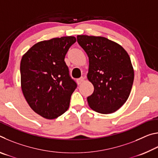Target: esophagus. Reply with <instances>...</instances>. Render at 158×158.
<instances>
[{"mask_svg":"<svg viewBox=\"0 0 158 158\" xmlns=\"http://www.w3.org/2000/svg\"><path fill=\"white\" fill-rule=\"evenodd\" d=\"M84 81V77H81V78H79V79H77V84H78L79 85H80V84H81V83Z\"/></svg>","mask_w":158,"mask_h":158,"instance_id":"1","label":"esophagus"}]
</instances>
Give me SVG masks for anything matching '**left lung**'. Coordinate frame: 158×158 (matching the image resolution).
Returning a JSON list of instances; mask_svg holds the SVG:
<instances>
[{
  "label": "left lung",
  "mask_w": 158,
  "mask_h": 158,
  "mask_svg": "<svg viewBox=\"0 0 158 158\" xmlns=\"http://www.w3.org/2000/svg\"><path fill=\"white\" fill-rule=\"evenodd\" d=\"M77 42L89 58L88 79L94 91L87 98L90 107L108 114L127 101L134 81L130 58L121 45L104 37L77 35Z\"/></svg>",
  "instance_id": "obj_1"
}]
</instances>
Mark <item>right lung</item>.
Instances as JSON below:
<instances>
[{
  "mask_svg": "<svg viewBox=\"0 0 158 158\" xmlns=\"http://www.w3.org/2000/svg\"><path fill=\"white\" fill-rule=\"evenodd\" d=\"M75 42L73 36L40 42L21 58L23 95L31 108L45 118L54 119L65 113L77 89L65 62L67 52Z\"/></svg>",
  "mask_w": 158,
  "mask_h": 158,
  "instance_id": "1",
  "label": "right lung"
}]
</instances>
